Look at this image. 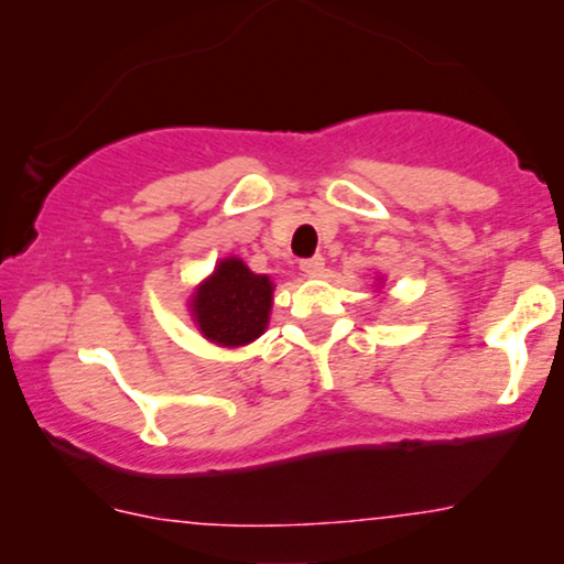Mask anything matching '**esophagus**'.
Instances as JSON below:
<instances>
[{
  "label": "esophagus",
  "instance_id": "esophagus-1",
  "mask_svg": "<svg viewBox=\"0 0 564 564\" xmlns=\"http://www.w3.org/2000/svg\"><path fill=\"white\" fill-rule=\"evenodd\" d=\"M323 268H326V260H323L321 254H315V257H310V260H302L300 262V270L307 278H318V275H323Z\"/></svg>",
  "mask_w": 564,
  "mask_h": 564
}]
</instances>
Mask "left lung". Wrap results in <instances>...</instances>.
<instances>
[{"label": "left lung", "mask_w": 564, "mask_h": 564, "mask_svg": "<svg viewBox=\"0 0 564 564\" xmlns=\"http://www.w3.org/2000/svg\"><path fill=\"white\" fill-rule=\"evenodd\" d=\"M377 281H379V283H384V281H381V278H377Z\"/></svg>", "instance_id": "obj_1"}]
</instances>
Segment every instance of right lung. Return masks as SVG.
Listing matches in <instances>:
<instances>
[{
	"instance_id": "obj_1",
	"label": "right lung",
	"mask_w": 564,
	"mask_h": 564,
	"mask_svg": "<svg viewBox=\"0 0 564 564\" xmlns=\"http://www.w3.org/2000/svg\"><path fill=\"white\" fill-rule=\"evenodd\" d=\"M275 283L251 273L238 257H223L193 289L187 313L198 334L217 347H243L260 339L270 323Z\"/></svg>"
}]
</instances>
